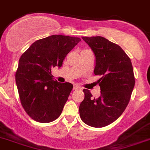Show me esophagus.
Listing matches in <instances>:
<instances>
[{"instance_id":"esophagus-1","label":"esophagus","mask_w":150,"mask_h":150,"mask_svg":"<svg viewBox=\"0 0 150 150\" xmlns=\"http://www.w3.org/2000/svg\"><path fill=\"white\" fill-rule=\"evenodd\" d=\"M81 87H79V86H78V85H74L73 87V90H80Z\"/></svg>"}]
</instances>
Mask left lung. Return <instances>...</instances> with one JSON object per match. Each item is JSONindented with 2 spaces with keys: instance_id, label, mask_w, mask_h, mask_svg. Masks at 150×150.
Masks as SVG:
<instances>
[{
  "instance_id": "8db88e82",
  "label": "left lung",
  "mask_w": 150,
  "mask_h": 150,
  "mask_svg": "<svg viewBox=\"0 0 150 150\" xmlns=\"http://www.w3.org/2000/svg\"><path fill=\"white\" fill-rule=\"evenodd\" d=\"M96 56L94 74L101 96L93 98L84 89V99L79 106L81 120L95 128L105 127L120 117L127 107L135 83L132 62L120 46L102 36L82 37Z\"/></svg>"
}]
</instances>
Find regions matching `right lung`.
<instances>
[{
  "instance_id": "obj_1",
  "label": "right lung",
  "mask_w": 150,
  "mask_h": 150,
  "mask_svg": "<svg viewBox=\"0 0 150 150\" xmlns=\"http://www.w3.org/2000/svg\"><path fill=\"white\" fill-rule=\"evenodd\" d=\"M78 37L52 35L33 42L21 56L16 72L20 101L27 114L39 122L58 118L73 85L54 80L52 69L60 67Z\"/></svg>"
}]
</instances>
